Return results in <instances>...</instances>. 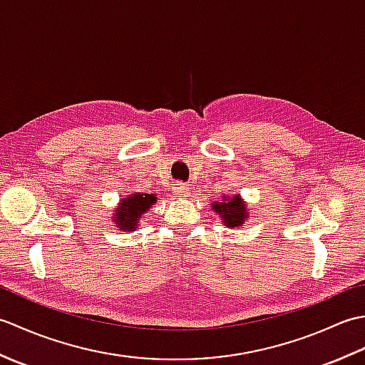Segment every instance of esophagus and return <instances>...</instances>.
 <instances>
[{
    "instance_id": "esophagus-1",
    "label": "esophagus",
    "mask_w": 365,
    "mask_h": 365,
    "mask_svg": "<svg viewBox=\"0 0 365 365\" xmlns=\"http://www.w3.org/2000/svg\"><path fill=\"white\" fill-rule=\"evenodd\" d=\"M174 191H175L177 196H182V197H187V196L191 195V188L187 187V185H183V183H175Z\"/></svg>"
}]
</instances>
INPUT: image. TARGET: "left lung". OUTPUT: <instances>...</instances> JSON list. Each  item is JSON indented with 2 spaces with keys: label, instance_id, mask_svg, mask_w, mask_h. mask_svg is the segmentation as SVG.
<instances>
[{
  "label": "left lung",
  "instance_id": "left-lung-1",
  "mask_svg": "<svg viewBox=\"0 0 365 365\" xmlns=\"http://www.w3.org/2000/svg\"><path fill=\"white\" fill-rule=\"evenodd\" d=\"M212 207L216 213H220L224 226L227 227H240L242 224H245V220L247 218L246 207L240 196H224L221 202H213Z\"/></svg>",
  "mask_w": 365,
  "mask_h": 365
}]
</instances>
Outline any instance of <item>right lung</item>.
<instances>
[{"label":"right lung","mask_w":365,"mask_h":365,"mask_svg":"<svg viewBox=\"0 0 365 365\" xmlns=\"http://www.w3.org/2000/svg\"><path fill=\"white\" fill-rule=\"evenodd\" d=\"M155 202H157V197L153 195H145V192H136V195L123 197L119 208H115L114 224H118V229L120 230H135L141 215L149 210Z\"/></svg>","instance_id":"add662e5"}]
</instances>
